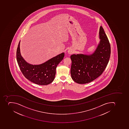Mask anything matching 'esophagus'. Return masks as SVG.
I'll use <instances>...</instances> for the list:
<instances>
[{
    "label": "esophagus",
    "instance_id": "34e87169",
    "mask_svg": "<svg viewBox=\"0 0 129 129\" xmlns=\"http://www.w3.org/2000/svg\"><path fill=\"white\" fill-rule=\"evenodd\" d=\"M68 52L69 54H71L73 53V51L72 50L69 49V50H68Z\"/></svg>",
    "mask_w": 129,
    "mask_h": 129
}]
</instances>
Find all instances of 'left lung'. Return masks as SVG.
Instances as JSON below:
<instances>
[{
	"label": "left lung",
	"instance_id": "8db88e82",
	"mask_svg": "<svg viewBox=\"0 0 129 129\" xmlns=\"http://www.w3.org/2000/svg\"><path fill=\"white\" fill-rule=\"evenodd\" d=\"M99 36L101 41L93 54L71 56V77L77 83L85 84L93 81L103 73L107 67L111 55V45L102 26L100 28Z\"/></svg>",
	"mask_w": 129,
	"mask_h": 129
}]
</instances>
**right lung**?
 Listing matches in <instances>:
<instances>
[{"instance_id": "right-lung-1", "label": "right lung", "mask_w": 129, "mask_h": 129, "mask_svg": "<svg viewBox=\"0 0 129 129\" xmlns=\"http://www.w3.org/2000/svg\"><path fill=\"white\" fill-rule=\"evenodd\" d=\"M20 41L16 50V60L24 76L30 81L40 85H47L54 81L56 68L64 56L62 53L40 65H32L26 62L20 54Z\"/></svg>"}]
</instances>
